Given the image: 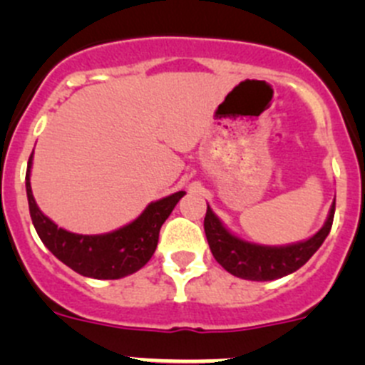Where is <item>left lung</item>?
Returning <instances> with one entry per match:
<instances>
[{
    "instance_id": "left-lung-1",
    "label": "left lung",
    "mask_w": 365,
    "mask_h": 365,
    "mask_svg": "<svg viewBox=\"0 0 365 365\" xmlns=\"http://www.w3.org/2000/svg\"><path fill=\"white\" fill-rule=\"evenodd\" d=\"M334 212H336V200L330 208L329 219L314 237L305 242H298V244L284 245V247H267V245L240 240L222 226L210 206L206 208L205 233L210 251L217 263L222 264L224 270L230 272L231 275L247 279V281H274L304 267L311 259L312 254L322 247L332 230Z\"/></svg>"
}]
</instances>
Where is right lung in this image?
<instances>
[{"mask_svg":"<svg viewBox=\"0 0 365 365\" xmlns=\"http://www.w3.org/2000/svg\"><path fill=\"white\" fill-rule=\"evenodd\" d=\"M26 171V194L29 215L40 240L47 249L77 274L91 279H121L145 267L153 256L159 242L160 227L176 203L183 197V190L146 206L145 212L127 226L106 235H76L58 227L49 217L38 210L29 185V169Z\"/></svg>","mask_w":365,"mask_h":365,"instance_id":"obj_1","label":"right lung"}]
</instances>
